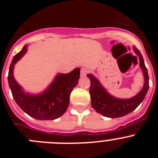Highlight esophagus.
I'll return each mask as SVG.
<instances>
[{
    "instance_id": "obj_1",
    "label": "esophagus",
    "mask_w": 158,
    "mask_h": 158,
    "mask_svg": "<svg viewBox=\"0 0 158 158\" xmlns=\"http://www.w3.org/2000/svg\"><path fill=\"white\" fill-rule=\"evenodd\" d=\"M87 73L88 71L85 69H81V77H85L86 74H87Z\"/></svg>"
}]
</instances>
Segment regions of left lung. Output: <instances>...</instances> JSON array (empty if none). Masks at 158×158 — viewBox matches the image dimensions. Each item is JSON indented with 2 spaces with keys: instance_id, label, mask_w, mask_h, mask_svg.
<instances>
[{
  "instance_id": "1",
  "label": "left lung",
  "mask_w": 158,
  "mask_h": 158,
  "mask_svg": "<svg viewBox=\"0 0 158 158\" xmlns=\"http://www.w3.org/2000/svg\"><path fill=\"white\" fill-rule=\"evenodd\" d=\"M135 54L139 58V66L142 69L144 77V85L139 93L129 99L117 98L110 94L102 85L100 81L92 73L87 74L91 85L89 93L91 96L92 107L96 112L108 118H118L132 112L144 100L149 89V76L144 60L140 51L135 47H133Z\"/></svg>"
}]
</instances>
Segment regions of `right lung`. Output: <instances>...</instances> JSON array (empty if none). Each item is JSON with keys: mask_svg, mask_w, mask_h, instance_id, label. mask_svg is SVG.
<instances>
[{"mask_svg": "<svg viewBox=\"0 0 158 158\" xmlns=\"http://www.w3.org/2000/svg\"><path fill=\"white\" fill-rule=\"evenodd\" d=\"M24 46L12 58L8 81L14 100L20 108L32 118L39 120H54L62 116L69 107V96L80 78V68L69 73H58L54 81L40 94L26 93L13 76L14 66L26 54Z\"/></svg>", "mask_w": 158, "mask_h": 158, "instance_id": "1", "label": "right lung"}]
</instances>
